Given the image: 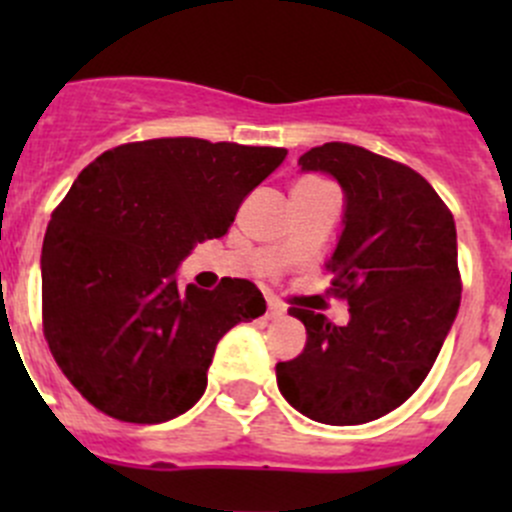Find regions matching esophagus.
I'll use <instances>...</instances> for the list:
<instances>
[{
	"label": "esophagus",
	"mask_w": 512,
	"mask_h": 512,
	"mask_svg": "<svg viewBox=\"0 0 512 512\" xmlns=\"http://www.w3.org/2000/svg\"><path fill=\"white\" fill-rule=\"evenodd\" d=\"M285 312H287V309L282 307L280 302L267 304V319H282V317H285Z\"/></svg>",
	"instance_id": "1"
}]
</instances>
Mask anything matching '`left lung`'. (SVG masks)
Segmentation results:
<instances>
[{"label":"left lung","mask_w":512,"mask_h":512,"mask_svg":"<svg viewBox=\"0 0 512 512\" xmlns=\"http://www.w3.org/2000/svg\"><path fill=\"white\" fill-rule=\"evenodd\" d=\"M344 193L342 235L327 260L349 324L292 307L307 344L277 364L292 409L329 426L386 416L421 386L461 304L456 223L409 165L352 143H324L297 160Z\"/></svg>","instance_id":"8db88e82"}]
</instances>
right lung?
<instances>
[{
    "instance_id": "obj_1",
    "label": "right lung",
    "mask_w": 512,
    "mask_h": 512,
    "mask_svg": "<svg viewBox=\"0 0 512 512\" xmlns=\"http://www.w3.org/2000/svg\"><path fill=\"white\" fill-rule=\"evenodd\" d=\"M285 148L153 138L98 156L51 215L41 247L44 334L89 404L163 423L198 404L215 347L265 314L250 280L178 285L195 245L223 237Z\"/></svg>"
}]
</instances>
